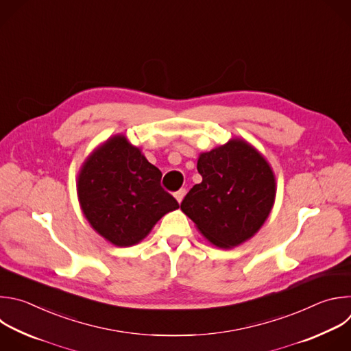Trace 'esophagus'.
I'll use <instances>...</instances> for the list:
<instances>
[{
    "label": "esophagus",
    "mask_w": 351,
    "mask_h": 351,
    "mask_svg": "<svg viewBox=\"0 0 351 351\" xmlns=\"http://www.w3.org/2000/svg\"><path fill=\"white\" fill-rule=\"evenodd\" d=\"M186 189H180V190H178L176 193H175V198L178 199V202H182V199H183V197L186 195Z\"/></svg>",
    "instance_id": "1"
}]
</instances>
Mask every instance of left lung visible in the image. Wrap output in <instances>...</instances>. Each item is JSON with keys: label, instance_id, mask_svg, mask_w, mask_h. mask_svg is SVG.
I'll return each mask as SVG.
<instances>
[{"label": "left lung", "instance_id": "obj_1", "mask_svg": "<svg viewBox=\"0 0 351 351\" xmlns=\"http://www.w3.org/2000/svg\"><path fill=\"white\" fill-rule=\"evenodd\" d=\"M202 182L193 186L180 209L219 248H232L263 226L276 198V179L263 156L243 139L199 154Z\"/></svg>", "mask_w": 351, "mask_h": 351}]
</instances>
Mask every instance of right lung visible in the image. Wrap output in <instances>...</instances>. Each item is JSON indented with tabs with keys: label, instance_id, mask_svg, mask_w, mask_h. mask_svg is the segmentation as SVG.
Returning <instances> with one entry per match:
<instances>
[{
	"label": "right lung",
	"instance_id": "add662e5",
	"mask_svg": "<svg viewBox=\"0 0 351 351\" xmlns=\"http://www.w3.org/2000/svg\"><path fill=\"white\" fill-rule=\"evenodd\" d=\"M161 171L125 136L110 138L82 165L77 191L81 209L101 237L117 247L143 240L178 201L161 187Z\"/></svg>",
	"mask_w": 351,
	"mask_h": 351
}]
</instances>
